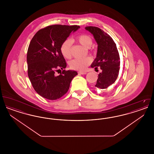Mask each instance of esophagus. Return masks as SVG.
Returning a JSON list of instances; mask_svg holds the SVG:
<instances>
[{
	"instance_id": "34e87169",
	"label": "esophagus",
	"mask_w": 154,
	"mask_h": 154,
	"mask_svg": "<svg viewBox=\"0 0 154 154\" xmlns=\"http://www.w3.org/2000/svg\"><path fill=\"white\" fill-rule=\"evenodd\" d=\"M79 73L81 74H86L87 73L86 72H79Z\"/></svg>"
}]
</instances>
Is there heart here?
<instances>
[{
    "label": "heart",
    "instance_id": "1",
    "mask_svg": "<svg viewBox=\"0 0 154 154\" xmlns=\"http://www.w3.org/2000/svg\"><path fill=\"white\" fill-rule=\"evenodd\" d=\"M75 40L87 48H90L93 43L91 37L85 34H81L75 37ZM71 47L72 41L70 39H66L60 45V52L65 58L70 59L71 58ZM91 62L92 59L90 57L74 59L69 62V66L73 70L84 71Z\"/></svg>",
    "mask_w": 154,
    "mask_h": 154
}]
</instances>
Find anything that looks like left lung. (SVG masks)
Segmentation results:
<instances>
[{"label": "left lung", "instance_id": "8db88e82", "mask_svg": "<svg viewBox=\"0 0 154 154\" xmlns=\"http://www.w3.org/2000/svg\"><path fill=\"white\" fill-rule=\"evenodd\" d=\"M85 29L93 35L97 44L96 58L91 67H100L95 87L99 90L108 88L117 80L120 66V58L116 44L103 30L95 26H87Z\"/></svg>", "mask_w": 154, "mask_h": 154}]
</instances>
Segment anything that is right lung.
Returning <instances> with one entry per match:
<instances>
[{
  "label": "right lung",
  "instance_id": "1",
  "mask_svg": "<svg viewBox=\"0 0 154 154\" xmlns=\"http://www.w3.org/2000/svg\"><path fill=\"white\" fill-rule=\"evenodd\" d=\"M77 25H54L39 30L30 41L27 52L28 74L37 93L45 99L57 100L68 91L77 72L65 70L66 62L60 45ZM60 69L63 72L56 73Z\"/></svg>",
  "mask_w": 154,
  "mask_h": 154
}]
</instances>
